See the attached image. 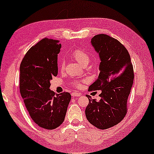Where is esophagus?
<instances>
[{"label":"esophagus","instance_id":"esophagus-1","mask_svg":"<svg viewBox=\"0 0 154 154\" xmlns=\"http://www.w3.org/2000/svg\"><path fill=\"white\" fill-rule=\"evenodd\" d=\"M81 94L80 93V92L75 91V92H72V93H71V96H72L73 97H75L81 96Z\"/></svg>","mask_w":154,"mask_h":154}]
</instances>
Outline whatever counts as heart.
I'll use <instances>...</instances> for the list:
<instances>
[{
    "label": "heart",
    "instance_id": "obj_1",
    "mask_svg": "<svg viewBox=\"0 0 154 154\" xmlns=\"http://www.w3.org/2000/svg\"><path fill=\"white\" fill-rule=\"evenodd\" d=\"M71 57L79 63V64H81V66H84L85 64H88L90 61V57L87 54V52L84 51L83 50H73L71 53ZM64 65L62 63L59 65V69L60 70H63L64 69ZM71 85L75 86L76 88L81 87V81H76L71 82Z\"/></svg>",
    "mask_w": 154,
    "mask_h": 154
}]
</instances>
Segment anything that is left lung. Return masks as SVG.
I'll return each instance as SVG.
<instances>
[{"label": "left lung", "mask_w": 154, "mask_h": 154, "mask_svg": "<svg viewBox=\"0 0 154 154\" xmlns=\"http://www.w3.org/2000/svg\"><path fill=\"white\" fill-rule=\"evenodd\" d=\"M91 43L101 60L98 79L88 91L102 90L100 101L89 95L85 109L88 121L98 129L105 130L117 125L127 113L128 96L134 80L130 54L118 40L106 34L94 35Z\"/></svg>", "instance_id": "obj_1"}]
</instances>
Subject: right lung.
Masks as SVG:
<instances>
[{"instance_id": "obj_1", "label": "right lung", "mask_w": 154, "mask_h": 154, "mask_svg": "<svg viewBox=\"0 0 154 154\" xmlns=\"http://www.w3.org/2000/svg\"><path fill=\"white\" fill-rule=\"evenodd\" d=\"M61 47L57 40L45 38L28 50L20 64L21 95L33 121L46 130L64 122L71 98L69 92L55 94L50 90V80L58 73Z\"/></svg>"}]
</instances>
